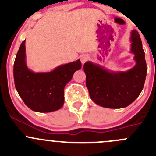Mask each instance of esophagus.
Instances as JSON below:
<instances>
[{
    "label": "esophagus",
    "instance_id": "1",
    "mask_svg": "<svg viewBox=\"0 0 156 156\" xmlns=\"http://www.w3.org/2000/svg\"><path fill=\"white\" fill-rule=\"evenodd\" d=\"M88 56L87 55H82V56H81V57H80V59H81V63L84 64L88 60Z\"/></svg>",
    "mask_w": 156,
    "mask_h": 156
}]
</instances>
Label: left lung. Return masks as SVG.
<instances>
[{"mask_svg":"<svg viewBox=\"0 0 156 156\" xmlns=\"http://www.w3.org/2000/svg\"><path fill=\"white\" fill-rule=\"evenodd\" d=\"M130 53L136 64L125 71H112L87 61L84 65L86 87L91 100L100 106L121 108L131 104L140 94L146 77L145 53L136 30L130 32Z\"/></svg>","mask_w":156,"mask_h":156,"instance_id":"8db88e82","label":"left lung"}]
</instances>
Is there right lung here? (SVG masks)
<instances>
[{
  "label": "right lung",
  "instance_id": "right-lung-1",
  "mask_svg": "<svg viewBox=\"0 0 156 156\" xmlns=\"http://www.w3.org/2000/svg\"><path fill=\"white\" fill-rule=\"evenodd\" d=\"M81 67L80 59L46 72H34L26 64V40L22 42L13 66L15 87L29 108L37 112L59 109L64 103V88Z\"/></svg>",
  "mask_w": 156,
  "mask_h": 156
}]
</instances>
